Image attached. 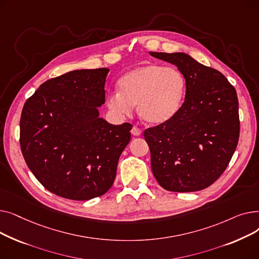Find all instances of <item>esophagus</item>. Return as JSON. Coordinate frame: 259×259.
<instances>
[{"mask_svg": "<svg viewBox=\"0 0 259 259\" xmlns=\"http://www.w3.org/2000/svg\"><path fill=\"white\" fill-rule=\"evenodd\" d=\"M141 133H142V130L139 127H137V126L132 127L131 134L133 135V137H139V135H141Z\"/></svg>", "mask_w": 259, "mask_h": 259, "instance_id": "esophagus-1", "label": "esophagus"}]
</instances>
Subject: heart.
Masks as SVG:
<instances>
[{
  "label": "heart",
  "mask_w": 259,
  "mask_h": 259,
  "mask_svg": "<svg viewBox=\"0 0 259 259\" xmlns=\"http://www.w3.org/2000/svg\"><path fill=\"white\" fill-rule=\"evenodd\" d=\"M118 92L109 94L107 106L118 115H129L138 106L140 117L150 125L170 120L182 107L186 79L174 67L146 64L117 80Z\"/></svg>",
  "instance_id": "obj_1"
}]
</instances>
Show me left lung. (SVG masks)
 Returning a JSON list of instances; mask_svg holds the SVG:
<instances>
[{"instance_id": "8db88e82", "label": "left lung", "mask_w": 259, "mask_h": 259, "mask_svg": "<svg viewBox=\"0 0 259 259\" xmlns=\"http://www.w3.org/2000/svg\"><path fill=\"white\" fill-rule=\"evenodd\" d=\"M150 54L175 65L186 79L179 112L144 132L154 178L168 191L206 189L224 173L238 143L236 90L223 73L187 53Z\"/></svg>"}]
</instances>
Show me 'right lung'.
Listing matches in <instances>:
<instances>
[{
    "instance_id": "1",
    "label": "right lung",
    "mask_w": 259,
    "mask_h": 259,
    "mask_svg": "<svg viewBox=\"0 0 259 259\" xmlns=\"http://www.w3.org/2000/svg\"><path fill=\"white\" fill-rule=\"evenodd\" d=\"M108 72V68L80 69L50 78L23 107V156L53 194L88 200L113 185L132 125H111L100 117Z\"/></svg>"
}]
</instances>
